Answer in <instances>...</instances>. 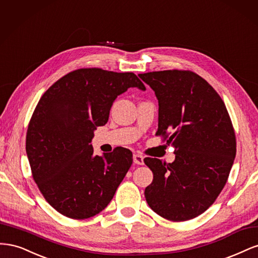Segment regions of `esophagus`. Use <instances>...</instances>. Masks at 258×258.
Segmentation results:
<instances>
[{
    "label": "esophagus",
    "instance_id": "34e87169",
    "mask_svg": "<svg viewBox=\"0 0 258 258\" xmlns=\"http://www.w3.org/2000/svg\"><path fill=\"white\" fill-rule=\"evenodd\" d=\"M134 162L137 163V165H143L144 163V157L141 155V154H135L134 155Z\"/></svg>",
    "mask_w": 258,
    "mask_h": 258
}]
</instances>
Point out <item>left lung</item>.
<instances>
[{
  "label": "left lung",
  "instance_id": "8db88e82",
  "mask_svg": "<svg viewBox=\"0 0 258 258\" xmlns=\"http://www.w3.org/2000/svg\"><path fill=\"white\" fill-rule=\"evenodd\" d=\"M158 100V130L174 147L166 163L147 157L154 178L145 198L154 212L173 222L188 221L213 205L236 157V136L224 101L206 80L190 71L139 74ZM167 132H173L169 137Z\"/></svg>",
  "mask_w": 258,
  "mask_h": 258
}]
</instances>
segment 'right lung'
<instances>
[{
    "label": "right lung",
    "instance_id": "obj_1",
    "mask_svg": "<svg viewBox=\"0 0 258 258\" xmlns=\"http://www.w3.org/2000/svg\"><path fill=\"white\" fill-rule=\"evenodd\" d=\"M145 90L134 73L80 69L64 75L38 101L28 127L26 152L32 176L59 213L84 220L113 199L132 165V153L117 147L102 156L90 144L108 120L115 99L129 88Z\"/></svg>",
    "mask_w": 258,
    "mask_h": 258
}]
</instances>
